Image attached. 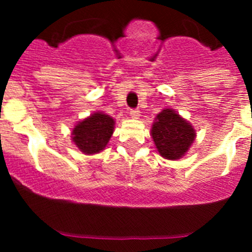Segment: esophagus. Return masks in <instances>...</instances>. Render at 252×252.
Listing matches in <instances>:
<instances>
[{
    "label": "esophagus",
    "instance_id": "1",
    "mask_svg": "<svg viewBox=\"0 0 252 252\" xmlns=\"http://www.w3.org/2000/svg\"><path fill=\"white\" fill-rule=\"evenodd\" d=\"M130 116L132 117V119H137L140 116V111L137 110V108H131L130 110Z\"/></svg>",
    "mask_w": 252,
    "mask_h": 252
}]
</instances>
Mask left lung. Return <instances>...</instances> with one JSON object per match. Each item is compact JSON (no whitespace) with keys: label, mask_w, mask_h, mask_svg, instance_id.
<instances>
[{"label":"left lung","mask_w":252,"mask_h":252,"mask_svg":"<svg viewBox=\"0 0 252 252\" xmlns=\"http://www.w3.org/2000/svg\"><path fill=\"white\" fill-rule=\"evenodd\" d=\"M151 136L161 157L169 160L180 159L194 141V128L178 115L166 108L157 116Z\"/></svg>","instance_id":"left-lung-1"}]
</instances>
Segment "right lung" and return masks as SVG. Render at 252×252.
Instances as JSON below:
<instances>
[{
  "mask_svg": "<svg viewBox=\"0 0 252 252\" xmlns=\"http://www.w3.org/2000/svg\"><path fill=\"white\" fill-rule=\"evenodd\" d=\"M115 121L108 115L97 112L73 128V141L84 154L99 153L113 133Z\"/></svg>",
  "mask_w": 252,
  "mask_h": 252,
  "instance_id": "add662e5",
  "label": "right lung"
}]
</instances>
